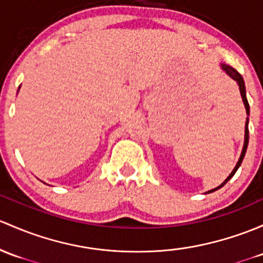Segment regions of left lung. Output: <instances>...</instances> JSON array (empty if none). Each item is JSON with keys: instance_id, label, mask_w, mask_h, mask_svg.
<instances>
[{"instance_id": "left-lung-1", "label": "left lung", "mask_w": 263, "mask_h": 263, "mask_svg": "<svg viewBox=\"0 0 263 263\" xmlns=\"http://www.w3.org/2000/svg\"><path fill=\"white\" fill-rule=\"evenodd\" d=\"M220 68L223 69V70L226 71L227 74H228L229 77H231L232 79H233V81H236L237 82V84H238V87H239V92H241V96H242V101H243V104H245V107H246V113H247L248 116H250V104H248V101H247V97H246V85H245V81H243V78H242V76L241 74L238 73V71L236 70V69L234 68H232L231 65H227V64H220ZM248 117H247V120H246V127H245V143H243V148H242V153H241V156H239V159H238V162H237L236 164V167L233 168V171H232L231 174H229V176L228 178L226 179L224 181L222 182V184L219 185V186H217V187H214V189H212V190H209V192H206V194H209V193H213V192H215V190H218V189H220V187L223 186V185H226L227 182H228L229 180H231L232 179V176L234 175V174H236V171L238 170V167L241 166V164H242V161H243V157H245V155H246V151H247V146H248Z\"/></svg>"}]
</instances>
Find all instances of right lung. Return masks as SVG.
<instances>
[{
	"label": "right lung",
	"instance_id": "right-lung-1",
	"mask_svg": "<svg viewBox=\"0 0 263 263\" xmlns=\"http://www.w3.org/2000/svg\"><path fill=\"white\" fill-rule=\"evenodd\" d=\"M18 89H20V87H18ZM17 92H18V90H17Z\"/></svg>",
	"mask_w": 263,
	"mask_h": 263
}]
</instances>
